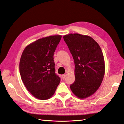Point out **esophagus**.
Listing matches in <instances>:
<instances>
[{
  "mask_svg": "<svg viewBox=\"0 0 124 124\" xmlns=\"http://www.w3.org/2000/svg\"><path fill=\"white\" fill-rule=\"evenodd\" d=\"M66 77V74H63L62 76V79H63V80L65 79Z\"/></svg>",
  "mask_w": 124,
  "mask_h": 124,
  "instance_id": "34e87169",
  "label": "esophagus"
}]
</instances>
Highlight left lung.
<instances>
[{
  "label": "left lung",
  "instance_id": "left-lung-1",
  "mask_svg": "<svg viewBox=\"0 0 124 124\" xmlns=\"http://www.w3.org/2000/svg\"><path fill=\"white\" fill-rule=\"evenodd\" d=\"M63 38L74 61L75 81L70 89L78 98H86L98 90L103 79L105 63L102 50L88 36L69 33Z\"/></svg>",
  "mask_w": 124,
  "mask_h": 124
}]
</instances>
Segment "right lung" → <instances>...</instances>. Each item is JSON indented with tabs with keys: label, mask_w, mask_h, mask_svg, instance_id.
<instances>
[{
	"label": "right lung",
	"mask_w": 124,
	"mask_h": 124,
	"mask_svg": "<svg viewBox=\"0 0 124 124\" xmlns=\"http://www.w3.org/2000/svg\"><path fill=\"white\" fill-rule=\"evenodd\" d=\"M61 38V35H54L39 39L28 45L21 55L22 80L37 99L44 100L51 98L61 81L55 72L53 56Z\"/></svg>",
	"instance_id": "right-lung-1"
}]
</instances>
